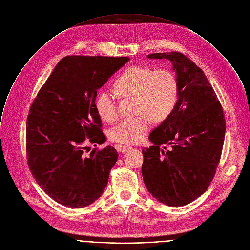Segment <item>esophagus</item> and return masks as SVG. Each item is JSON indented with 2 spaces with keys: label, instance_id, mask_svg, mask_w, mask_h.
<instances>
[{
  "label": "esophagus",
  "instance_id": "esophagus-1",
  "mask_svg": "<svg viewBox=\"0 0 250 250\" xmlns=\"http://www.w3.org/2000/svg\"><path fill=\"white\" fill-rule=\"evenodd\" d=\"M133 147L131 146H120V145H117L116 146V149L119 151V152H122V153H125L129 150H131Z\"/></svg>",
  "mask_w": 250,
  "mask_h": 250
}]
</instances>
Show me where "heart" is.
<instances>
[{
    "mask_svg": "<svg viewBox=\"0 0 250 250\" xmlns=\"http://www.w3.org/2000/svg\"><path fill=\"white\" fill-rule=\"evenodd\" d=\"M114 90L121 98L136 97V111L140 113L122 120L109 131V139L121 144L141 141L149 130L151 119L156 122L166 119L178 98L177 81L170 71L143 66H131L122 72L114 83ZM116 94L104 89L96 98V110L106 122L117 117Z\"/></svg>",
    "mask_w": 250,
    "mask_h": 250,
    "instance_id": "obj_1",
    "label": "heart"
}]
</instances>
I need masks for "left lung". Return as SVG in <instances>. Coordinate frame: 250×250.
<instances>
[{"label": "left lung", "mask_w": 250, "mask_h": 250, "mask_svg": "<svg viewBox=\"0 0 250 250\" xmlns=\"http://www.w3.org/2000/svg\"><path fill=\"white\" fill-rule=\"evenodd\" d=\"M171 62L178 98L171 113L144 148L142 173L148 192L169 207L185 206L209 186L219 163L226 124L222 106L204 72L179 52L153 53ZM169 146L160 148V145Z\"/></svg>", "instance_id": "left-lung-1"}]
</instances>
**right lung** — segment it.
<instances>
[{
    "instance_id": "add662e5",
    "label": "right lung",
    "mask_w": 250,
    "mask_h": 250,
    "mask_svg": "<svg viewBox=\"0 0 250 250\" xmlns=\"http://www.w3.org/2000/svg\"><path fill=\"white\" fill-rule=\"evenodd\" d=\"M129 60L67 56L31 105L26 127L28 165L42 189L65 207L84 208L104 191L118 153L107 146L86 156L84 144L104 142L95 106L97 91Z\"/></svg>"
}]
</instances>
